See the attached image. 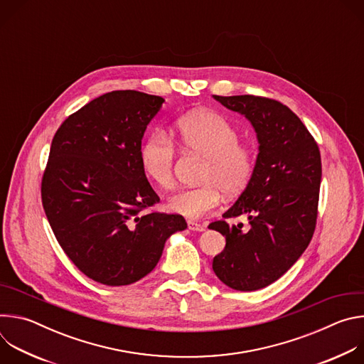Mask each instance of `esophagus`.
Wrapping results in <instances>:
<instances>
[{
	"label": "esophagus",
	"mask_w": 364,
	"mask_h": 364,
	"mask_svg": "<svg viewBox=\"0 0 364 364\" xmlns=\"http://www.w3.org/2000/svg\"><path fill=\"white\" fill-rule=\"evenodd\" d=\"M187 226H188V229L193 230V232H203V230H205V226H204V225L197 223V222H194V220H188V222H187Z\"/></svg>",
	"instance_id": "34e87169"
}]
</instances>
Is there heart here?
Here are the masks:
<instances>
[{
  "instance_id": "1",
  "label": "heart",
  "mask_w": 364,
  "mask_h": 364,
  "mask_svg": "<svg viewBox=\"0 0 364 364\" xmlns=\"http://www.w3.org/2000/svg\"><path fill=\"white\" fill-rule=\"evenodd\" d=\"M174 138L186 154L204 160L197 187L176 191L168 198V209L187 219H200L215 210L225 193L242 194L256 171V151L239 139L237 129L220 114L196 111L176 122ZM144 176L155 187L167 190L174 184L176 149L161 131L146 136L139 151Z\"/></svg>"
}]
</instances>
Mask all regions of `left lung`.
Wrapping results in <instances>:
<instances>
[{
	"label": "left lung",
	"mask_w": 364,
	"mask_h": 364,
	"mask_svg": "<svg viewBox=\"0 0 364 364\" xmlns=\"http://www.w3.org/2000/svg\"><path fill=\"white\" fill-rule=\"evenodd\" d=\"M223 107L253 125L259 154L249 187L209 225L226 237L213 257V271L228 287L256 291L281 278L313 239L321 184L320 148L301 119L279 100L255 96H218ZM248 216L250 225L226 218Z\"/></svg>",
	"instance_id": "1"
}]
</instances>
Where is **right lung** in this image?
<instances>
[{"mask_svg": "<svg viewBox=\"0 0 364 364\" xmlns=\"http://www.w3.org/2000/svg\"><path fill=\"white\" fill-rule=\"evenodd\" d=\"M163 102L138 90L105 93L69 115L51 141L43 209L68 257L99 284L139 281L168 236L187 228L181 215L151 210L160 197L139 163L141 139Z\"/></svg>", "mask_w": 364, "mask_h": 364, "instance_id": "obj_1", "label": "right lung"}]
</instances>
